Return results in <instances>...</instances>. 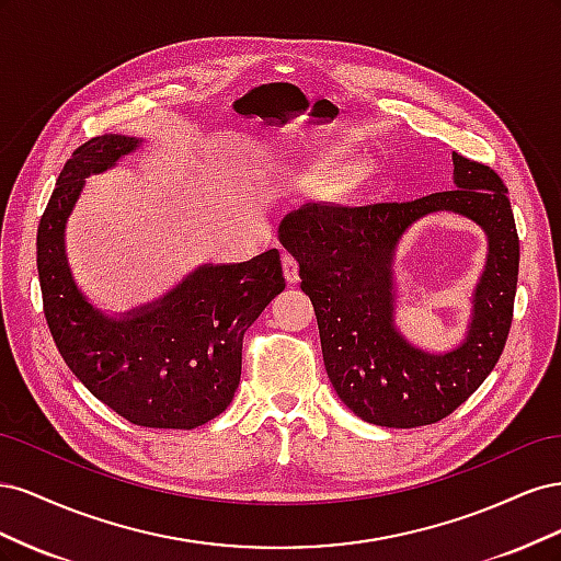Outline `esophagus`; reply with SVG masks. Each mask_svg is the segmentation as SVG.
<instances>
[{"label":"esophagus","mask_w":561,"mask_h":561,"mask_svg":"<svg viewBox=\"0 0 561 561\" xmlns=\"http://www.w3.org/2000/svg\"><path fill=\"white\" fill-rule=\"evenodd\" d=\"M283 274H285V280L290 285H295L299 280V264L293 254H287V252L283 254Z\"/></svg>","instance_id":"34e87169"}]
</instances>
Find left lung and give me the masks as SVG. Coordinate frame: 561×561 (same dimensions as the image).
<instances>
[{
  "mask_svg": "<svg viewBox=\"0 0 561 561\" xmlns=\"http://www.w3.org/2000/svg\"><path fill=\"white\" fill-rule=\"evenodd\" d=\"M451 159L449 192L360 208L307 203L278 225V241L299 262L301 290L313 301L332 388L375 426L416 428L449 416L489 377L511 332L519 268L511 198L489 165ZM439 211L480 226L488 257L465 336L451 350L433 352L394 322V252L407 230Z\"/></svg>",
  "mask_w": 561,
  "mask_h": 561,
  "instance_id": "1",
  "label": "left lung"
}]
</instances>
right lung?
<instances>
[{
  "label": "right lung",
  "instance_id": "add662e5",
  "mask_svg": "<svg viewBox=\"0 0 561 561\" xmlns=\"http://www.w3.org/2000/svg\"><path fill=\"white\" fill-rule=\"evenodd\" d=\"M140 147V138L107 133L65 163L37 229L44 313L62 360L100 402L135 426L192 431L233 400L243 334L285 287L280 252L201 264L124 313L95 307L67 257V219L91 175L112 171Z\"/></svg>",
  "mask_w": 561,
  "mask_h": 561
}]
</instances>
